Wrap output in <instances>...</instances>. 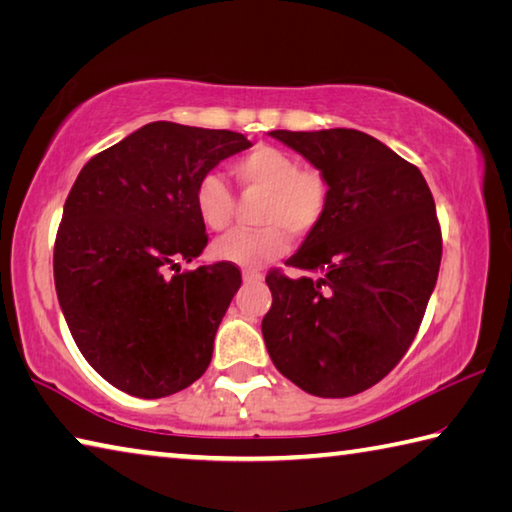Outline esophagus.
<instances>
[{
	"mask_svg": "<svg viewBox=\"0 0 512 512\" xmlns=\"http://www.w3.org/2000/svg\"><path fill=\"white\" fill-rule=\"evenodd\" d=\"M262 280H264V275L259 271H250V268H248V271H244V282L246 284H255V282H262Z\"/></svg>",
	"mask_w": 512,
	"mask_h": 512,
	"instance_id": "1",
	"label": "esophagus"
}]
</instances>
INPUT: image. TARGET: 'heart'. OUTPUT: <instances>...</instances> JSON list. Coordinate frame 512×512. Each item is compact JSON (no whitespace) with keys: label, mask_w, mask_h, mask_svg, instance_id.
Masks as SVG:
<instances>
[{"label":"heart","mask_w":512,"mask_h":512,"mask_svg":"<svg viewBox=\"0 0 512 512\" xmlns=\"http://www.w3.org/2000/svg\"><path fill=\"white\" fill-rule=\"evenodd\" d=\"M237 183L248 194H262L257 230H235L216 239L212 255L241 268H257L280 257L291 237H307L323 219L329 185L323 173L300 169L291 153L275 146H257L232 164ZM194 205L207 228L225 230L235 216V196L219 173H205L194 189Z\"/></svg>","instance_id":"obj_1"}]
</instances>
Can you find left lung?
<instances>
[{
  "mask_svg": "<svg viewBox=\"0 0 512 512\" xmlns=\"http://www.w3.org/2000/svg\"><path fill=\"white\" fill-rule=\"evenodd\" d=\"M323 173L329 201L287 266L268 273L271 361L302 391L350 397L404 357L436 287L443 237L418 167L354 128L271 131Z\"/></svg>",
  "mask_w": 512,
  "mask_h": 512,
  "instance_id": "left-lung-1",
  "label": "left lung"
}]
</instances>
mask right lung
<instances>
[{
	"label": "right lung",
	"instance_id": "add662e5",
	"mask_svg": "<svg viewBox=\"0 0 512 512\" xmlns=\"http://www.w3.org/2000/svg\"><path fill=\"white\" fill-rule=\"evenodd\" d=\"M250 146L241 133L153 121L76 178L54 248L56 293L81 354L119 391L167 397L210 366L241 273L230 262L180 273V262L207 246L196 183Z\"/></svg>",
	"mask_w": 512,
	"mask_h": 512
}]
</instances>
